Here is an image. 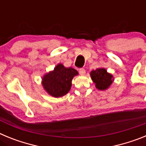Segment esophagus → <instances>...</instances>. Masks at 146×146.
I'll return each mask as SVG.
<instances>
[{"instance_id":"1","label":"esophagus","mask_w":146,"mask_h":146,"mask_svg":"<svg viewBox=\"0 0 146 146\" xmlns=\"http://www.w3.org/2000/svg\"><path fill=\"white\" fill-rule=\"evenodd\" d=\"M79 73L80 74V75H84L86 74V70L83 68H81L79 69Z\"/></svg>"}]
</instances>
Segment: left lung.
Segmentation results:
<instances>
[{
	"mask_svg": "<svg viewBox=\"0 0 146 146\" xmlns=\"http://www.w3.org/2000/svg\"><path fill=\"white\" fill-rule=\"evenodd\" d=\"M90 74L96 88L100 91L107 90L114 81L113 76L108 73L104 68H99L96 70H92Z\"/></svg>",
	"mask_w": 146,
	"mask_h": 146,
	"instance_id": "obj_1",
	"label": "left lung"
}]
</instances>
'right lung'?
I'll use <instances>...</instances> for the list:
<instances>
[{
	"mask_svg": "<svg viewBox=\"0 0 146 146\" xmlns=\"http://www.w3.org/2000/svg\"><path fill=\"white\" fill-rule=\"evenodd\" d=\"M77 75H78L77 70L72 67L66 68L62 64H58L53 70L43 76L42 84L50 96L55 98L61 97L70 91L72 79Z\"/></svg>",
	"mask_w": 146,
	"mask_h": 146,
	"instance_id": "right-lung-1",
	"label": "right lung"
}]
</instances>
